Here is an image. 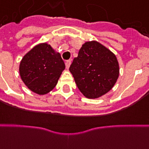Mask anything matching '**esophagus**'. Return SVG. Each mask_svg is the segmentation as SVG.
Instances as JSON below:
<instances>
[{
  "label": "esophagus",
  "instance_id": "obj_1",
  "mask_svg": "<svg viewBox=\"0 0 149 149\" xmlns=\"http://www.w3.org/2000/svg\"><path fill=\"white\" fill-rule=\"evenodd\" d=\"M70 65H71V60H69L65 62V66H66V69H69V66H70Z\"/></svg>",
  "mask_w": 149,
  "mask_h": 149
}]
</instances>
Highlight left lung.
I'll list each match as a JSON object with an SVG mask.
<instances>
[{"instance_id": "8db88e82", "label": "left lung", "mask_w": 149, "mask_h": 149, "mask_svg": "<svg viewBox=\"0 0 149 149\" xmlns=\"http://www.w3.org/2000/svg\"><path fill=\"white\" fill-rule=\"evenodd\" d=\"M69 71L80 92L88 99L107 94L119 77V64L108 48L95 40L85 42Z\"/></svg>"}]
</instances>
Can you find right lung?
Returning <instances> with one entry per match:
<instances>
[{
	"label": "right lung",
	"instance_id": "obj_1",
	"mask_svg": "<svg viewBox=\"0 0 149 149\" xmlns=\"http://www.w3.org/2000/svg\"><path fill=\"white\" fill-rule=\"evenodd\" d=\"M65 69L60 53L47 42H42L23 57L19 72L24 84L31 91L42 95L54 88Z\"/></svg>",
	"mask_w": 149,
	"mask_h": 149
}]
</instances>
